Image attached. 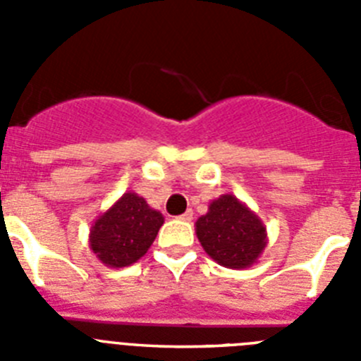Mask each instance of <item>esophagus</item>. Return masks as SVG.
Here are the masks:
<instances>
[{"label":"esophagus","instance_id":"obj_1","mask_svg":"<svg viewBox=\"0 0 361 361\" xmlns=\"http://www.w3.org/2000/svg\"><path fill=\"white\" fill-rule=\"evenodd\" d=\"M178 220H184V222H191V220H193V212H191V209H188L184 215L178 216Z\"/></svg>","mask_w":361,"mask_h":361}]
</instances>
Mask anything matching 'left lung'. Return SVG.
<instances>
[{"label":"left lung","instance_id":"8db88e82","mask_svg":"<svg viewBox=\"0 0 361 361\" xmlns=\"http://www.w3.org/2000/svg\"><path fill=\"white\" fill-rule=\"evenodd\" d=\"M195 231L204 251L229 269L257 264L267 245V229L260 216L231 193L212 200L208 213L197 219Z\"/></svg>","mask_w":361,"mask_h":361}]
</instances>
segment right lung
<instances>
[{"label":"right lung","mask_w":361,"mask_h":361,"mask_svg":"<svg viewBox=\"0 0 361 361\" xmlns=\"http://www.w3.org/2000/svg\"><path fill=\"white\" fill-rule=\"evenodd\" d=\"M164 224V216L142 197L126 191L94 220L90 250L101 264L114 269L132 266L145 257Z\"/></svg>","instance_id":"obj_1"}]
</instances>
